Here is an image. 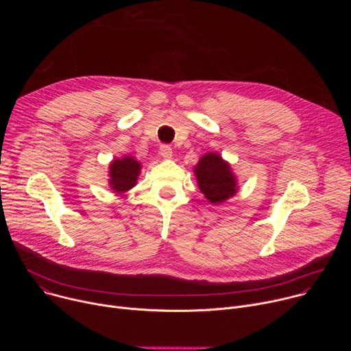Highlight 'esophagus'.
Listing matches in <instances>:
<instances>
[{
    "instance_id": "obj_1",
    "label": "esophagus",
    "mask_w": 351,
    "mask_h": 351,
    "mask_svg": "<svg viewBox=\"0 0 351 351\" xmlns=\"http://www.w3.org/2000/svg\"><path fill=\"white\" fill-rule=\"evenodd\" d=\"M160 154L164 157V158H172V147L169 144H162L160 147Z\"/></svg>"
}]
</instances>
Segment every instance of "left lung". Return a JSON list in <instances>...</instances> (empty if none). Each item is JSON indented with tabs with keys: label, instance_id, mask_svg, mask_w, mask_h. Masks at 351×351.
Here are the masks:
<instances>
[{
	"label": "left lung",
	"instance_id": "left-lung-1",
	"mask_svg": "<svg viewBox=\"0 0 351 351\" xmlns=\"http://www.w3.org/2000/svg\"><path fill=\"white\" fill-rule=\"evenodd\" d=\"M194 173L199 190L214 204L225 202L236 193V179L230 172V167L218 154L204 156L194 168Z\"/></svg>",
	"mask_w": 351,
	"mask_h": 351
}]
</instances>
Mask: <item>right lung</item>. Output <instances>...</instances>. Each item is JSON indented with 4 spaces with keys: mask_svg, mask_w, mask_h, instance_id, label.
<instances>
[{
    "mask_svg": "<svg viewBox=\"0 0 351 351\" xmlns=\"http://www.w3.org/2000/svg\"><path fill=\"white\" fill-rule=\"evenodd\" d=\"M140 173V164L132 157L115 160L110 168V183L117 193H123L136 184Z\"/></svg>",
    "mask_w": 351,
    "mask_h": 351,
    "instance_id": "add662e5",
    "label": "right lung"
}]
</instances>
